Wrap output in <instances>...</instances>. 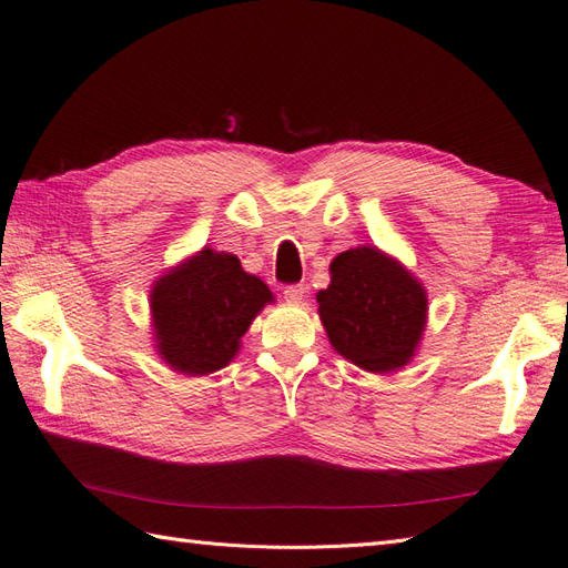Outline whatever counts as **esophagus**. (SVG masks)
Returning a JSON list of instances; mask_svg holds the SVG:
<instances>
[{
	"mask_svg": "<svg viewBox=\"0 0 568 568\" xmlns=\"http://www.w3.org/2000/svg\"><path fill=\"white\" fill-rule=\"evenodd\" d=\"M284 298L288 303H301L305 298V286L303 284H291L284 288Z\"/></svg>",
	"mask_w": 568,
	"mask_h": 568,
	"instance_id": "esophagus-1",
	"label": "esophagus"
}]
</instances>
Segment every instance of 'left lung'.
I'll use <instances>...</instances> for the list:
<instances>
[{"mask_svg": "<svg viewBox=\"0 0 568 568\" xmlns=\"http://www.w3.org/2000/svg\"><path fill=\"white\" fill-rule=\"evenodd\" d=\"M329 274L315 298L336 354L379 375L410 363L427 322L423 284L375 246L339 253Z\"/></svg>", "mask_w": 568, "mask_h": 568, "instance_id": "left-lung-1", "label": "left lung"}]
</instances>
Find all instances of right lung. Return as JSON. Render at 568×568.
<instances>
[{
  "label": "right lung",
  "mask_w": 568,
  "mask_h": 568,
  "mask_svg": "<svg viewBox=\"0 0 568 568\" xmlns=\"http://www.w3.org/2000/svg\"><path fill=\"white\" fill-rule=\"evenodd\" d=\"M272 301L267 284L243 272L236 255L197 251L152 286L158 354L183 375L220 371L239 354L241 336Z\"/></svg>",
  "instance_id": "right-lung-1"
}]
</instances>
